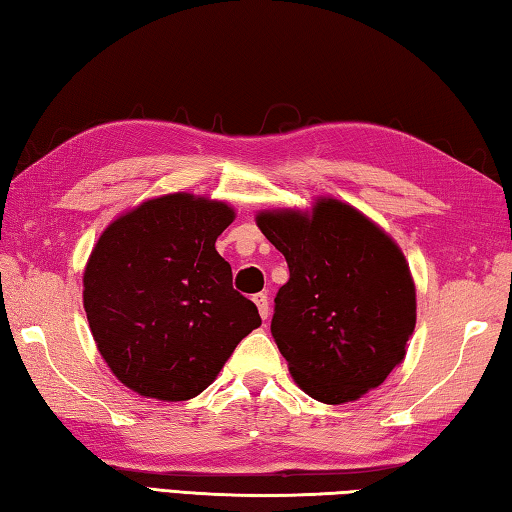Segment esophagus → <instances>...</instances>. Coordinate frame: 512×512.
I'll list each match as a JSON object with an SVG mask.
<instances>
[{"instance_id": "obj_1", "label": "esophagus", "mask_w": 512, "mask_h": 512, "mask_svg": "<svg viewBox=\"0 0 512 512\" xmlns=\"http://www.w3.org/2000/svg\"><path fill=\"white\" fill-rule=\"evenodd\" d=\"M253 302L257 304L259 315H262L264 320H268V315H271V306H268V295L266 293H257V295H253Z\"/></svg>"}]
</instances>
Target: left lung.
<instances>
[{
	"label": "left lung",
	"mask_w": 512,
	"mask_h": 512,
	"mask_svg": "<svg viewBox=\"0 0 512 512\" xmlns=\"http://www.w3.org/2000/svg\"><path fill=\"white\" fill-rule=\"evenodd\" d=\"M257 226L288 264L271 333L315 401L338 405L376 389L403 360L416 293L398 246L358 210L320 199L309 215L262 212Z\"/></svg>",
	"instance_id": "8db88e82"
}]
</instances>
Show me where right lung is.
<instances>
[{
	"label": "right lung",
	"instance_id": "add662e5",
	"mask_svg": "<svg viewBox=\"0 0 512 512\" xmlns=\"http://www.w3.org/2000/svg\"><path fill=\"white\" fill-rule=\"evenodd\" d=\"M235 212L167 194L102 232L85 271V311L100 356L120 383L159 401L201 394L262 324L232 288L215 241Z\"/></svg>",
	"mask_w": 512,
	"mask_h": 512
}]
</instances>
